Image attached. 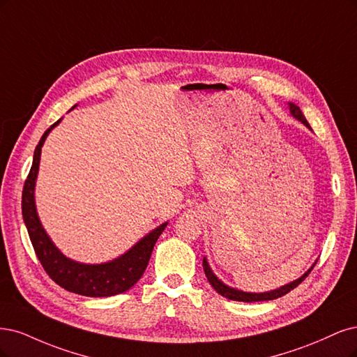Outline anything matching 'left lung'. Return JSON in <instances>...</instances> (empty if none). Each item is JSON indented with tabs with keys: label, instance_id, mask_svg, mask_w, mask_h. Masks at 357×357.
Masks as SVG:
<instances>
[{
	"label": "left lung",
	"instance_id": "1",
	"mask_svg": "<svg viewBox=\"0 0 357 357\" xmlns=\"http://www.w3.org/2000/svg\"><path fill=\"white\" fill-rule=\"evenodd\" d=\"M287 107H289L291 116H292L295 120L301 121L308 130H312V128H310V124H308V121L305 120L304 114H303V111L300 109V107H296L295 103H292V102H287ZM314 266H316V262H313V266L310 267V268L301 275V278H298V279H295L294 282L286 283V284H283V286H280V287H275V289H273V291H267V292H246V291L237 289V287L228 286V284H225L221 279H218V275L212 271V268H211V266H209L208 258H206V257L203 258V270H204L206 278H208V280H209V283L212 284L213 289H215L218 294H220V295L228 298V300L241 301V303L271 301V300H275V298H280V296L286 295L287 292H291V291L294 289V287H296L298 284H300V283L307 278L308 273L313 270Z\"/></svg>",
	"mask_w": 357,
	"mask_h": 357
}]
</instances>
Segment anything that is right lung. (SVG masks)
<instances>
[{
	"instance_id": "right-lung-1",
	"label": "right lung",
	"mask_w": 357,
	"mask_h": 357,
	"mask_svg": "<svg viewBox=\"0 0 357 357\" xmlns=\"http://www.w3.org/2000/svg\"><path fill=\"white\" fill-rule=\"evenodd\" d=\"M75 107L77 105H74L70 111H73ZM61 121L62 119L57 120L41 136L36 151H33L32 167L29 170L28 179L25 181L24 192H22V215H24V221L28 229L31 243L45 273L50 275L52 280L62 286L63 289L93 298L123 294L129 291L142 278V274L148 266V261L151 258L155 241L160 234L165 231L169 221L151 229L141 240H137L129 250H126L124 254L111 261L86 264L66 257L54 245V241L47 234V231H45L38 216L36 203V185L40 170L41 148L50 132Z\"/></svg>"
}]
</instances>
